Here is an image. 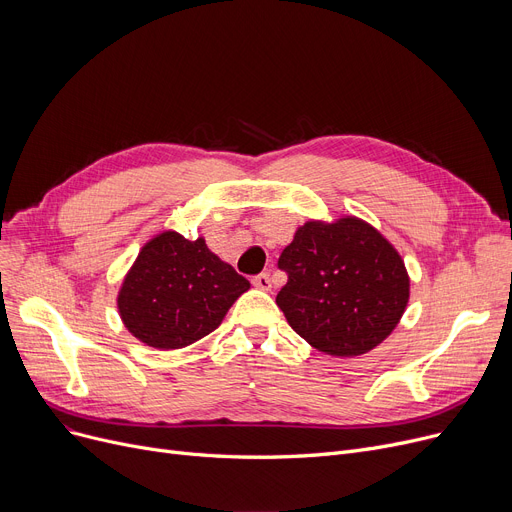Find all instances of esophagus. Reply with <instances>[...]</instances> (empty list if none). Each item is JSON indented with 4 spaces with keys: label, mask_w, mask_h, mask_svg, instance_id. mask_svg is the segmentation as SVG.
<instances>
[{
    "label": "esophagus",
    "mask_w": 512,
    "mask_h": 512,
    "mask_svg": "<svg viewBox=\"0 0 512 512\" xmlns=\"http://www.w3.org/2000/svg\"><path fill=\"white\" fill-rule=\"evenodd\" d=\"M253 286L263 290V292H270L272 290V278L267 276V274H259V276L253 278Z\"/></svg>",
    "instance_id": "1"
}]
</instances>
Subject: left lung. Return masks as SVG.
Wrapping results in <instances>:
<instances>
[{
    "label": "left lung",
    "instance_id": "obj_1",
    "mask_svg": "<svg viewBox=\"0 0 512 512\" xmlns=\"http://www.w3.org/2000/svg\"><path fill=\"white\" fill-rule=\"evenodd\" d=\"M278 265L288 282L276 303L290 328L332 357L373 351L409 305L405 261L378 228L357 215L305 222Z\"/></svg>",
    "mask_w": 512,
    "mask_h": 512
}]
</instances>
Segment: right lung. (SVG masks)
<instances>
[{
	"mask_svg": "<svg viewBox=\"0 0 512 512\" xmlns=\"http://www.w3.org/2000/svg\"><path fill=\"white\" fill-rule=\"evenodd\" d=\"M249 288L203 236L186 240L176 230H161L132 261L116 305L134 338L157 351H176L218 328Z\"/></svg>",
	"mask_w": 512,
	"mask_h": 512,
	"instance_id": "1",
	"label": "right lung"
}]
</instances>
